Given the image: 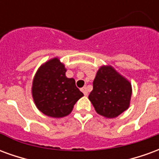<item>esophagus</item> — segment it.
Masks as SVG:
<instances>
[{
  "instance_id": "esophagus-1",
  "label": "esophagus",
  "mask_w": 159,
  "mask_h": 159,
  "mask_svg": "<svg viewBox=\"0 0 159 159\" xmlns=\"http://www.w3.org/2000/svg\"><path fill=\"white\" fill-rule=\"evenodd\" d=\"M81 91L83 92L84 95H88V89H87L86 87H83V88H82V89H81Z\"/></svg>"
}]
</instances>
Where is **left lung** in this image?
I'll return each mask as SVG.
<instances>
[{
  "instance_id": "1",
  "label": "left lung",
  "mask_w": 159,
  "mask_h": 159,
  "mask_svg": "<svg viewBox=\"0 0 159 159\" xmlns=\"http://www.w3.org/2000/svg\"><path fill=\"white\" fill-rule=\"evenodd\" d=\"M131 93L129 82L111 66H102L93 80L89 99L97 113L112 118L128 109Z\"/></svg>"
}]
</instances>
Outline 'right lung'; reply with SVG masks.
Masks as SVG:
<instances>
[{
    "label": "right lung",
    "mask_w": 159,
    "mask_h": 159,
    "mask_svg": "<svg viewBox=\"0 0 159 159\" xmlns=\"http://www.w3.org/2000/svg\"><path fill=\"white\" fill-rule=\"evenodd\" d=\"M66 72L65 66L54 58L40 67L35 76L33 99L39 111L48 117L67 116L83 96L75 80L66 77Z\"/></svg>",
    "instance_id": "obj_1"
}]
</instances>
